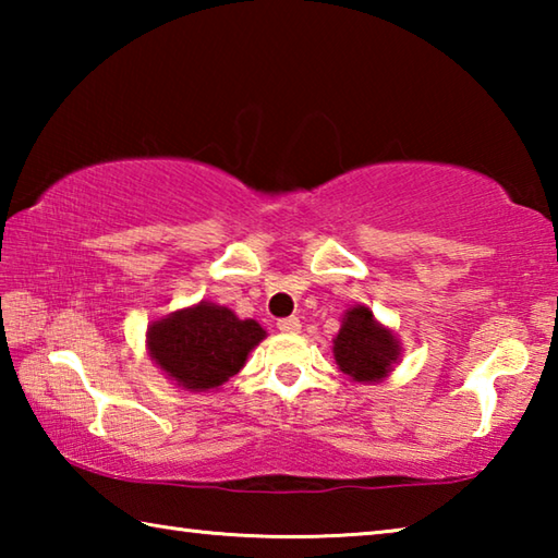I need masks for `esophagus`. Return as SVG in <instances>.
<instances>
[{"mask_svg":"<svg viewBox=\"0 0 558 558\" xmlns=\"http://www.w3.org/2000/svg\"><path fill=\"white\" fill-rule=\"evenodd\" d=\"M300 319L298 317H282V319H278V329L280 332H286V335H298L300 332Z\"/></svg>","mask_w":558,"mask_h":558,"instance_id":"34e87169","label":"esophagus"}]
</instances>
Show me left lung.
<instances>
[{
    "label": "left lung",
    "instance_id": "1",
    "mask_svg": "<svg viewBox=\"0 0 558 558\" xmlns=\"http://www.w3.org/2000/svg\"><path fill=\"white\" fill-rule=\"evenodd\" d=\"M399 342L389 329L376 323L369 307H352L335 339L339 369L354 381H379L391 372L399 356Z\"/></svg>",
    "mask_w": 558,
    "mask_h": 558
}]
</instances>
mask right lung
<instances>
[{
  "label": "right lung",
  "instance_id": "right-lung-1",
  "mask_svg": "<svg viewBox=\"0 0 558 558\" xmlns=\"http://www.w3.org/2000/svg\"><path fill=\"white\" fill-rule=\"evenodd\" d=\"M263 337L266 329L256 319H239L229 307L199 302L149 327L147 347L179 386L206 391L239 374Z\"/></svg>",
  "mask_w": 558,
  "mask_h": 558
}]
</instances>
